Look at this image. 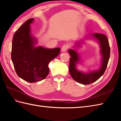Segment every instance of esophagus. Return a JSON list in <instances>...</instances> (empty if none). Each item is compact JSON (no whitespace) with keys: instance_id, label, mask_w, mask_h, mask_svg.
Instances as JSON below:
<instances>
[{"instance_id":"esophagus-1","label":"esophagus","mask_w":121,"mask_h":121,"mask_svg":"<svg viewBox=\"0 0 121 121\" xmlns=\"http://www.w3.org/2000/svg\"><path fill=\"white\" fill-rule=\"evenodd\" d=\"M69 45L68 44H65L63 46V47H62L61 48V51L63 52H66L67 50L69 48Z\"/></svg>"}]
</instances>
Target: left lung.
<instances>
[{
  "label": "left lung",
  "mask_w": 121,
  "mask_h": 121,
  "mask_svg": "<svg viewBox=\"0 0 121 121\" xmlns=\"http://www.w3.org/2000/svg\"><path fill=\"white\" fill-rule=\"evenodd\" d=\"M90 36L96 39L99 42L102 60L101 66L97 70L89 72L87 73L78 71L76 68V66L80 61V58L79 54L76 51L73 49H69L68 50V52L71 56L69 59V73L75 81L83 85H88L92 83L103 75L107 69L110 56V47L107 36L104 34L99 33H94L90 35ZM81 43L78 42L76 44V46L79 47Z\"/></svg>",
  "instance_id": "obj_1"
}]
</instances>
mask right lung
I'll list each match as a JSON object with an SVG mask.
<instances>
[{
  "label": "right lung",
  "instance_id": "add662e5",
  "mask_svg": "<svg viewBox=\"0 0 121 121\" xmlns=\"http://www.w3.org/2000/svg\"><path fill=\"white\" fill-rule=\"evenodd\" d=\"M33 21V18L28 20L14 34L11 54L18 76L30 83L46 77L49 72V63L59 54L60 49L35 47L37 39L32 35L30 26Z\"/></svg>",
  "mask_w": 121,
  "mask_h": 121
}]
</instances>
